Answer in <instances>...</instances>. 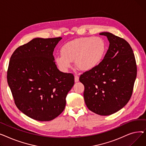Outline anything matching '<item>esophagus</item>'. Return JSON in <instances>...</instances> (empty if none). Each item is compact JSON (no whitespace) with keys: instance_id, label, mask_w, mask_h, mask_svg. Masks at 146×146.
Masks as SVG:
<instances>
[{"instance_id":"34e87169","label":"esophagus","mask_w":146,"mask_h":146,"mask_svg":"<svg viewBox=\"0 0 146 146\" xmlns=\"http://www.w3.org/2000/svg\"><path fill=\"white\" fill-rule=\"evenodd\" d=\"M79 76L78 75H75L74 76V81L76 82H79Z\"/></svg>"}]
</instances>
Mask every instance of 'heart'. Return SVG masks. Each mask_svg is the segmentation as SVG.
I'll return each instance as SVG.
<instances>
[{
	"mask_svg": "<svg viewBox=\"0 0 146 146\" xmlns=\"http://www.w3.org/2000/svg\"><path fill=\"white\" fill-rule=\"evenodd\" d=\"M106 51L105 41L100 37L87 36L66 43L61 49V55L55 57L60 70L66 72L72 66V61L80 70L88 71L101 62Z\"/></svg>",
	"mask_w": 146,
	"mask_h": 146,
	"instance_id": "obj_1",
	"label": "heart"
}]
</instances>
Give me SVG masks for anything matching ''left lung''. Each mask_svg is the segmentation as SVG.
Listing matches in <instances>:
<instances>
[{
  "mask_svg": "<svg viewBox=\"0 0 146 146\" xmlns=\"http://www.w3.org/2000/svg\"><path fill=\"white\" fill-rule=\"evenodd\" d=\"M110 42L108 50L96 67L84 72L79 80L85 86L83 96L88 109L110 115L122 109L131 97L137 76L132 48L123 38L101 33Z\"/></svg>",
  "mask_w": 146,
  "mask_h": 146,
  "instance_id": "left-lung-1",
  "label": "left lung"
}]
</instances>
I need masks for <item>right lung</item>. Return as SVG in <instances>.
Wrapping results in <instances>:
<instances>
[{
    "instance_id": "right-lung-1",
    "label": "right lung",
    "mask_w": 146,
    "mask_h": 146,
    "mask_svg": "<svg viewBox=\"0 0 146 146\" xmlns=\"http://www.w3.org/2000/svg\"><path fill=\"white\" fill-rule=\"evenodd\" d=\"M61 38H34L15 50L9 61L7 80L15 104L36 121L57 117L74 85L73 74L60 72L54 61V49Z\"/></svg>"
}]
</instances>
